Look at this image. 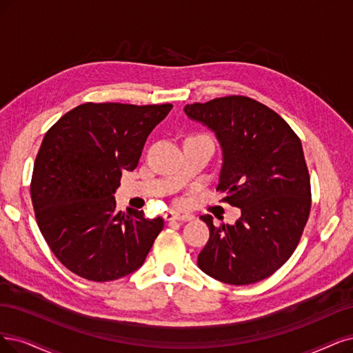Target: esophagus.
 Wrapping results in <instances>:
<instances>
[{
    "instance_id": "esophagus-1",
    "label": "esophagus",
    "mask_w": 353,
    "mask_h": 353,
    "mask_svg": "<svg viewBox=\"0 0 353 353\" xmlns=\"http://www.w3.org/2000/svg\"><path fill=\"white\" fill-rule=\"evenodd\" d=\"M164 218L167 221H190L193 218V215H190V214H180V212H176V211H167L164 214Z\"/></svg>"
}]
</instances>
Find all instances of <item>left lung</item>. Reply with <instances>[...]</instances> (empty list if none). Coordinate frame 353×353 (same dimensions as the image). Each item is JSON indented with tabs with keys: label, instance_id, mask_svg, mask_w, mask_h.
Instances as JSON below:
<instances>
[{
	"label": "left lung",
	"instance_id": "8db88e82",
	"mask_svg": "<svg viewBox=\"0 0 353 353\" xmlns=\"http://www.w3.org/2000/svg\"><path fill=\"white\" fill-rule=\"evenodd\" d=\"M190 121L212 130L223 163L216 190L241 210L236 224L210 227L198 256L206 275L230 285L266 279L291 257L311 208L301 141L282 117L244 96L186 104Z\"/></svg>",
	"mask_w": 353,
	"mask_h": 353
}]
</instances>
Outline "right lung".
Returning a JSON list of instances; mask_svg holds the SVG:
<instances>
[{
  "label": "right lung",
  "instance_id": "add662e5",
  "mask_svg": "<svg viewBox=\"0 0 353 353\" xmlns=\"http://www.w3.org/2000/svg\"><path fill=\"white\" fill-rule=\"evenodd\" d=\"M172 108L84 103L46 132L33 167L32 202L52 253L75 275L109 282L145 262L164 221L116 211L113 194Z\"/></svg>",
  "mask_w": 353,
  "mask_h": 353
}]
</instances>
